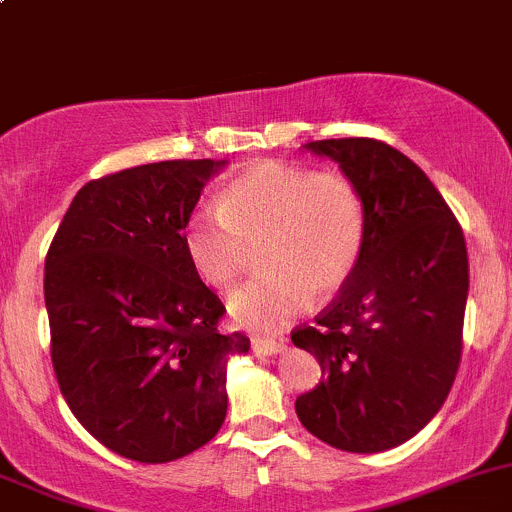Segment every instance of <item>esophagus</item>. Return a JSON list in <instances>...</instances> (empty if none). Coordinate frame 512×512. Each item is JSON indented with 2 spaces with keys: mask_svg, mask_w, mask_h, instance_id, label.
Returning <instances> with one entry per match:
<instances>
[{
  "mask_svg": "<svg viewBox=\"0 0 512 512\" xmlns=\"http://www.w3.org/2000/svg\"><path fill=\"white\" fill-rule=\"evenodd\" d=\"M285 349V342H275V339H262V337H252V352L257 356H272Z\"/></svg>",
  "mask_w": 512,
  "mask_h": 512,
  "instance_id": "1",
  "label": "esophagus"
}]
</instances>
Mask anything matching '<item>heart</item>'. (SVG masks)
<instances>
[{
  "instance_id": "obj_1",
  "label": "heart",
  "mask_w": 512,
  "mask_h": 512,
  "mask_svg": "<svg viewBox=\"0 0 512 512\" xmlns=\"http://www.w3.org/2000/svg\"><path fill=\"white\" fill-rule=\"evenodd\" d=\"M257 280L227 299L232 322L257 334L285 329L309 297H329L354 277L366 245V203L342 173L262 160L225 185L220 205L190 213L183 247L205 285L230 287L247 247L260 245Z\"/></svg>"
}]
</instances>
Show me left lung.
<instances>
[{"label": "left lung", "instance_id": "left-lung-1", "mask_svg": "<svg viewBox=\"0 0 512 512\" xmlns=\"http://www.w3.org/2000/svg\"><path fill=\"white\" fill-rule=\"evenodd\" d=\"M359 185L366 245L354 277L292 332L322 366L294 404L339 451L379 453L414 438L446 401L461 364L468 299L463 230L411 158L374 138L307 143Z\"/></svg>", "mask_w": 512, "mask_h": 512}]
</instances>
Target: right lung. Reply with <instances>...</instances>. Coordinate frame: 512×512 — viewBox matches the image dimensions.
<instances>
[{"label": "right lung", "mask_w": 512, "mask_h": 512, "mask_svg": "<svg viewBox=\"0 0 512 512\" xmlns=\"http://www.w3.org/2000/svg\"><path fill=\"white\" fill-rule=\"evenodd\" d=\"M227 160H160L86 183L44 262L51 361L81 426L123 458L198 451L227 414L225 307L195 275L183 230Z\"/></svg>", "instance_id": "right-lung-1"}]
</instances>
